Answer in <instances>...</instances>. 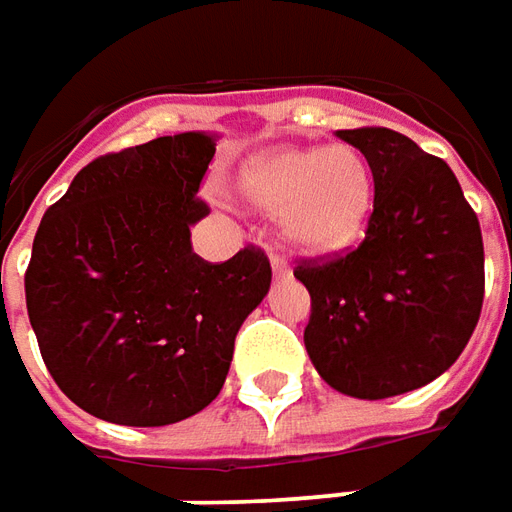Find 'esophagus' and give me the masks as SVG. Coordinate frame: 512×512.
Masks as SVG:
<instances>
[{
  "instance_id": "1",
  "label": "esophagus",
  "mask_w": 512,
  "mask_h": 512,
  "mask_svg": "<svg viewBox=\"0 0 512 512\" xmlns=\"http://www.w3.org/2000/svg\"><path fill=\"white\" fill-rule=\"evenodd\" d=\"M271 269H274V274H280V277L291 274V266H288V260L283 255H271Z\"/></svg>"
}]
</instances>
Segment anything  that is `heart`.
I'll return each mask as SVG.
<instances>
[{
    "instance_id": "heart-1",
    "label": "heart",
    "mask_w": 512,
    "mask_h": 512,
    "mask_svg": "<svg viewBox=\"0 0 512 512\" xmlns=\"http://www.w3.org/2000/svg\"><path fill=\"white\" fill-rule=\"evenodd\" d=\"M238 193L283 210L285 238L305 252H336L361 238L373 210V173L353 145L277 148L238 170Z\"/></svg>"
}]
</instances>
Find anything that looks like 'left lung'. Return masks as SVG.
<instances>
[{"instance_id":"1","label":"left lung","mask_w":512,"mask_h":512,"mask_svg":"<svg viewBox=\"0 0 512 512\" xmlns=\"http://www.w3.org/2000/svg\"><path fill=\"white\" fill-rule=\"evenodd\" d=\"M373 170L364 241L302 257L311 294L305 347L330 387L392 398L426 387L460 358L485 297V249L474 207L440 156L392 128L339 131Z\"/></svg>"}]
</instances>
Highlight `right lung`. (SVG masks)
<instances>
[{
  "label": "right lung",
  "instance_id": "add662e5",
  "mask_svg": "<svg viewBox=\"0 0 512 512\" xmlns=\"http://www.w3.org/2000/svg\"><path fill=\"white\" fill-rule=\"evenodd\" d=\"M212 156L193 131L97 156L38 224L27 316L52 381L100 420L168 426L210 406L269 291L260 246L224 263L190 246Z\"/></svg>",
  "mask_w": 512,
  "mask_h": 512
}]
</instances>
